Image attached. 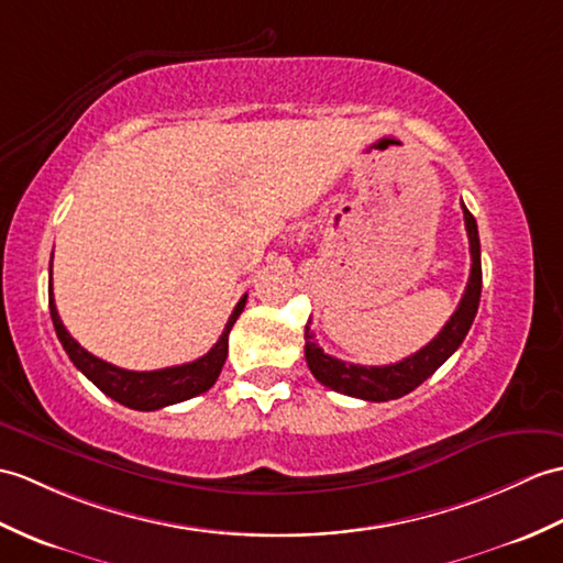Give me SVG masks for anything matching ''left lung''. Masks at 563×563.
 <instances>
[{
    "mask_svg": "<svg viewBox=\"0 0 563 563\" xmlns=\"http://www.w3.org/2000/svg\"><path fill=\"white\" fill-rule=\"evenodd\" d=\"M463 216H465V230L470 240V258H473V266H470V280L465 285V295L461 299L459 309L453 311V317L439 331L434 341L427 343L422 350H417L415 355L405 357L402 362L384 364V367H362V364H350V362L325 355L309 329L311 321H307L305 357L319 384L338 390V394L362 398V400H374V402L396 400L400 396H408L410 390H415L422 382H427V378L461 347L470 325L475 321V313L479 307V292H482L477 222L473 213L465 208V203H463Z\"/></svg>",
    "mask_w": 563,
    "mask_h": 563,
    "instance_id": "1",
    "label": "left lung"
}]
</instances>
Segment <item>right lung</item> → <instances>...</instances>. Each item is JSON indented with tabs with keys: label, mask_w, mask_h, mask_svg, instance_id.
Segmentation results:
<instances>
[{
	"label": "right lung",
	"mask_w": 563,
	"mask_h": 563,
	"mask_svg": "<svg viewBox=\"0 0 563 563\" xmlns=\"http://www.w3.org/2000/svg\"><path fill=\"white\" fill-rule=\"evenodd\" d=\"M244 305H246V295L230 313L225 331H222V335L218 338V343L208 350L203 357L187 364H177V367H165L155 372H132V369L114 367V364L90 355L86 347H81L74 341L71 333L64 329V323L57 313L55 297H52V278H49V317H52V323H55L59 343L64 350H67L74 367L78 372H84L104 396H110L112 400L122 402L132 410H146V412L167 408V405H175L181 400H189L194 396L203 394V390H208L218 382L222 364H225V357H228V335L232 331L234 321H238V317L242 313Z\"/></svg>",
	"instance_id": "1"
}]
</instances>
